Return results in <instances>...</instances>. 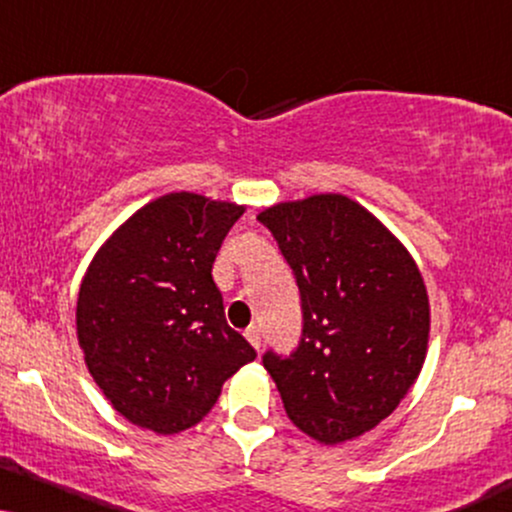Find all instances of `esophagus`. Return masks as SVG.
Listing matches in <instances>:
<instances>
[{
    "label": "esophagus",
    "mask_w": 512,
    "mask_h": 512,
    "mask_svg": "<svg viewBox=\"0 0 512 512\" xmlns=\"http://www.w3.org/2000/svg\"><path fill=\"white\" fill-rule=\"evenodd\" d=\"M245 338H248V341L252 343V348H257L260 350V346H262V334H260V326H248V329H245Z\"/></svg>",
    "instance_id": "34e87169"
}]
</instances>
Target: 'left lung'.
I'll return each instance as SVG.
<instances>
[{
	"instance_id": "8db88e82",
	"label": "left lung",
	"mask_w": 512,
	"mask_h": 512,
	"mask_svg": "<svg viewBox=\"0 0 512 512\" xmlns=\"http://www.w3.org/2000/svg\"><path fill=\"white\" fill-rule=\"evenodd\" d=\"M293 269L303 334L267 350L286 415L326 446L374 429L424 365L429 298L410 252L346 195L281 202L257 217Z\"/></svg>"
}]
</instances>
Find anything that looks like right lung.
<instances>
[{
  "mask_svg": "<svg viewBox=\"0 0 512 512\" xmlns=\"http://www.w3.org/2000/svg\"><path fill=\"white\" fill-rule=\"evenodd\" d=\"M245 207L171 193L133 214L80 283L85 365L116 412L157 434L193 427L224 381L257 357L226 324L212 279L221 240Z\"/></svg>",
  "mask_w": 512,
  "mask_h": 512,
  "instance_id": "add662e5",
  "label": "right lung"
}]
</instances>
